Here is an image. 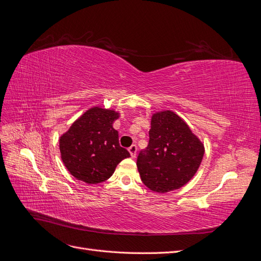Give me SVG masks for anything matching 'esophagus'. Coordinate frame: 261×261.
I'll use <instances>...</instances> for the list:
<instances>
[{
    "label": "esophagus",
    "instance_id": "esophagus-1",
    "mask_svg": "<svg viewBox=\"0 0 261 261\" xmlns=\"http://www.w3.org/2000/svg\"><path fill=\"white\" fill-rule=\"evenodd\" d=\"M128 151L130 153V155L133 158L136 156V153H137V146L136 145H132L129 148H128Z\"/></svg>",
    "mask_w": 261,
    "mask_h": 261
}]
</instances>
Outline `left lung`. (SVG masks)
<instances>
[{"label": "left lung", "instance_id": "left-lung-1", "mask_svg": "<svg viewBox=\"0 0 261 261\" xmlns=\"http://www.w3.org/2000/svg\"><path fill=\"white\" fill-rule=\"evenodd\" d=\"M203 153L202 143L178 115L172 111L154 113L149 144L137 156L140 178L156 193L178 189L195 175Z\"/></svg>", "mask_w": 261, "mask_h": 261}]
</instances>
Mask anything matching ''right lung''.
<instances>
[{"label":"right lung","mask_w":261,"mask_h":261,"mask_svg":"<svg viewBox=\"0 0 261 261\" xmlns=\"http://www.w3.org/2000/svg\"><path fill=\"white\" fill-rule=\"evenodd\" d=\"M113 110L92 108L73 123L60 138L63 163L70 174L87 184H98L112 176L116 165L130 156L118 143Z\"/></svg>","instance_id":"add662e5"}]
</instances>
